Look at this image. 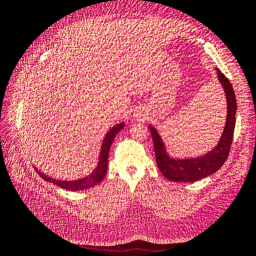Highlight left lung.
Returning <instances> with one entry per match:
<instances>
[{
    "label": "left lung",
    "instance_id": "obj_1",
    "mask_svg": "<svg viewBox=\"0 0 256 256\" xmlns=\"http://www.w3.org/2000/svg\"><path fill=\"white\" fill-rule=\"evenodd\" d=\"M218 70V79L224 86L226 96L228 114L226 126L222 136L216 148L208 152L206 155L196 158L177 160L172 158L167 154L165 144L162 142L160 135L157 133L155 128L148 126L153 138L154 150L156 155V162L160 172L168 180L178 182H194L200 179L208 177L220 170L224 164L230 153L233 132L236 128V99L233 86L229 79Z\"/></svg>",
    "mask_w": 256,
    "mask_h": 256
}]
</instances>
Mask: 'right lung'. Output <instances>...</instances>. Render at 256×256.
I'll list each match as a JSON object with an SVG mask.
<instances>
[{"label": "right lung", "mask_w": 256, "mask_h": 256, "mask_svg": "<svg viewBox=\"0 0 256 256\" xmlns=\"http://www.w3.org/2000/svg\"><path fill=\"white\" fill-rule=\"evenodd\" d=\"M123 128H124V123H120V124H116V126H113L110 131L106 133L102 143V148H101L100 156H99V162H98V166L94 170V172H92L88 177L78 179V180H72V182L59 180V179L48 177L47 175H45V174L37 170V168H35V170L38 172V175H40L42 179H45L46 182L57 184L58 187H60L62 189L72 190V192H79V190L94 187L96 184H99L106 176V170H108V152H110L111 144L113 142L114 138L116 136V134L121 131Z\"/></svg>", "instance_id": "1"}]
</instances>
